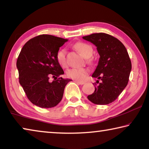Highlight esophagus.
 Returning <instances> with one entry per match:
<instances>
[{
  "instance_id": "obj_1",
  "label": "esophagus",
  "mask_w": 149,
  "mask_h": 149,
  "mask_svg": "<svg viewBox=\"0 0 149 149\" xmlns=\"http://www.w3.org/2000/svg\"><path fill=\"white\" fill-rule=\"evenodd\" d=\"M75 83H77V84H79V85H84V84H85V82L78 81H75Z\"/></svg>"
}]
</instances>
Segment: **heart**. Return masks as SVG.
Segmentation results:
<instances>
[{
	"mask_svg": "<svg viewBox=\"0 0 149 149\" xmlns=\"http://www.w3.org/2000/svg\"><path fill=\"white\" fill-rule=\"evenodd\" d=\"M74 48L79 53L85 58H90L93 55V49L90 45L85 42H79L74 45ZM56 60L60 66L65 68L67 66L66 60V50L64 49H61L58 51L56 54ZM89 73L87 68H71L66 72L67 76L71 79H75L78 81H84Z\"/></svg>",
	"mask_w": 149,
	"mask_h": 149,
	"instance_id": "heart-1",
	"label": "heart"
}]
</instances>
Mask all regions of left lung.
<instances>
[{"instance_id":"obj_1","label":"left lung","mask_w":149,"mask_h":149,"mask_svg":"<svg viewBox=\"0 0 149 149\" xmlns=\"http://www.w3.org/2000/svg\"><path fill=\"white\" fill-rule=\"evenodd\" d=\"M97 47L100 55L92 77L102 81L87 99L96 104H108L117 99L127 86L132 62L124 45L118 39L104 33L83 37ZM95 85H97L95 84Z\"/></svg>"}]
</instances>
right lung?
<instances>
[{"instance_id": "add662e5", "label": "right lung", "mask_w": 149, "mask_h": 149, "mask_svg": "<svg viewBox=\"0 0 149 149\" xmlns=\"http://www.w3.org/2000/svg\"><path fill=\"white\" fill-rule=\"evenodd\" d=\"M68 39L41 35L29 40L18 56L16 66L19 82L33 104L43 108L54 107L61 101L65 85L72 81L58 77L64 74L56 54ZM50 77L54 80L51 82Z\"/></svg>"}]
</instances>
